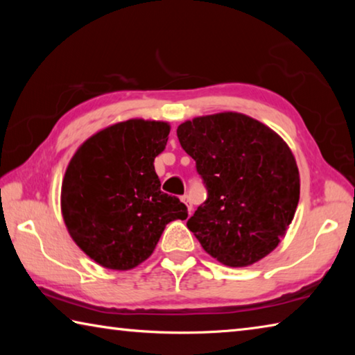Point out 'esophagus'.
<instances>
[{"instance_id":"1","label":"esophagus","mask_w":355,"mask_h":355,"mask_svg":"<svg viewBox=\"0 0 355 355\" xmlns=\"http://www.w3.org/2000/svg\"><path fill=\"white\" fill-rule=\"evenodd\" d=\"M182 200L184 202V205L188 207V211L191 213V209H192V203H191V197L188 196V194H184V196H182Z\"/></svg>"}]
</instances>
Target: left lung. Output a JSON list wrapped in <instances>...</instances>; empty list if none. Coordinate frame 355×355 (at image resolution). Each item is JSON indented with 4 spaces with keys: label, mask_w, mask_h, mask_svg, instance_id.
<instances>
[{
    "label": "left lung",
    "mask_w": 355,
    "mask_h": 355,
    "mask_svg": "<svg viewBox=\"0 0 355 355\" xmlns=\"http://www.w3.org/2000/svg\"><path fill=\"white\" fill-rule=\"evenodd\" d=\"M177 136L207 188L186 224L202 248L233 268L277 248L299 202V171L282 137L236 112L188 120Z\"/></svg>",
    "instance_id": "1"
}]
</instances>
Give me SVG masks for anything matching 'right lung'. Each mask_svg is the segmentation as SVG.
Returning <instances> with one entry per match:
<instances>
[{
  "label": "right lung",
  "mask_w": 355,
  "mask_h": 355,
  "mask_svg": "<svg viewBox=\"0 0 355 355\" xmlns=\"http://www.w3.org/2000/svg\"><path fill=\"white\" fill-rule=\"evenodd\" d=\"M169 133L166 122L127 120L94 135L71 158L62 216L73 241L101 266H137L171 220L188 218L184 203L161 191L153 166Z\"/></svg>",
  "instance_id": "right-lung-1"
}]
</instances>
